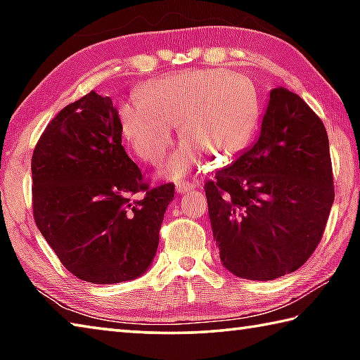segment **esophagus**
<instances>
[{
    "label": "esophagus",
    "mask_w": 360,
    "mask_h": 360,
    "mask_svg": "<svg viewBox=\"0 0 360 360\" xmlns=\"http://www.w3.org/2000/svg\"><path fill=\"white\" fill-rule=\"evenodd\" d=\"M197 187H198L197 182H188V181L176 182V192H178V193H186V192L192 191V188H197Z\"/></svg>",
    "instance_id": "obj_1"
}]
</instances>
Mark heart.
Wrapping results in <instances>:
<instances>
[{"label": "heart", "instance_id": "obj_1", "mask_svg": "<svg viewBox=\"0 0 360 360\" xmlns=\"http://www.w3.org/2000/svg\"><path fill=\"white\" fill-rule=\"evenodd\" d=\"M187 138L165 173L186 176L206 152L233 160L252 143L260 124V98L245 75L222 68L187 71L146 84L122 108V133L141 160L157 165L174 143V125Z\"/></svg>", "mask_w": 360, "mask_h": 360}]
</instances>
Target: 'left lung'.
Instances as JSON below:
<instances>
[{"mask_svg":"<svg viewBox=\"0 0 360 360\" xmlns=\"http://www.w3.org/2000/svg\"><path fill=\"white\" fill-rule=\"evenodd\" d=\"M212 235L233 275L271 281L316 251L335 198L326 127L284 87L270 92L260 136L205 184Z\"/></svg>","mask_w":360,"mask_h":360,"instance_id":"left-lung-1","label":"left lung"}]
</instances>
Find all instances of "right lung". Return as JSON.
I'll list each match as a JSON object with an SVG mask.
<instances>
[{
    "label": "right lung",
    "instance_id": "right-lung-1",
    "mask_svg": "<svg viewBox=\"0 0 360 360\" xmlns=\"http://www.w3.org/2000/svg\"><path fill=\"white\" fill-rule=\"evenodd\" d=\"M33 217L63 266L94 284L148 270L174 184L150 187L122 146L109 96L95 90L53 117L32 157Z\"/></svg>",
    "mask_w": 360,
    "mask_h": 360
}]
</instances>
